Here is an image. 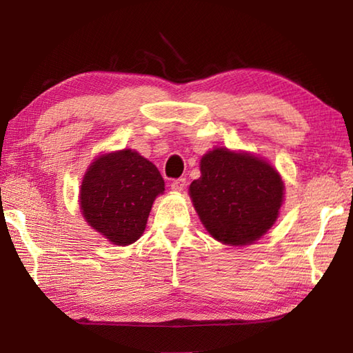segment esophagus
Instances as JSON below:
<instances>
[{
    "label": "esophagus",
    "instance_id": "34e87169",
    "mask_svg": "<svg viewBox=\"0 0 353 353\" xmlns=\"http://www.w3.org/2000/svg\"><path fill=\"white\" fill-rule=\"evenodd\" d=\"M185 185H186V179L185 177L176 179V181H172V183H171V190L176 191V192H181V191H183Z\"/></svg>",
    "mask_w": 353,
    "mask_h": 353
}]
</instances>
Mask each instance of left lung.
<instances>
[{"instance_id": "left-lung-1", "label": "left lung", "mask_w": 353, "mask_h": 353, "mask_svg": "<svg viewBox=\"0 0 353 353\" xmlns=\"http://www.w3.org/2000/svg\"><path fill=\"white\" fill-rule=\"evenodd\" d=\"M200 171L190 196L215 239L230 245L252 244L273 226L283 182L272 165L252 154L215 148L201 157Z\"/></svg>"}]
</instances>
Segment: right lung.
Listing matches in <instances>:
<instances>
[{
    "label": "right lung",
    "mask_w": 353,
    "mask_h": 353,
    "mask_svg": "<svg viewBox=\"0 0 353 353\" xmlns=\"http://www.w3.org/2000/svg\"><path fill=\"white\" fill-rule=\"evenodd\" d=\"M163 179L154 165L132 150L99 157L80 191L85 220L117 245L137 241L145 229Z\"/></svg>",
    "instance_id": "obj_1"
}]
</instances>
